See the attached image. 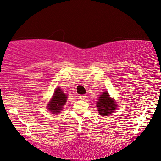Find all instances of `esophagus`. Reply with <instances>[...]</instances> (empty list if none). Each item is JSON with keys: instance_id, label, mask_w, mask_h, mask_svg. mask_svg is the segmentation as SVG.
<instances>
[{"instance_id": "obj_1", "label": "esophagus", "mask_w": 161, "mask_h": 161, "mask_svg": "<svg viewBox=\"0 0 161 161\" xmlns=\"http://www.w3.org/2000/svg\"><path fill=\"white\" fill-rule=\"evenodd\" d=\"M86 97V96L85 94L80 95V96H79V99H85Z\"/></svg>"}]
</instances>
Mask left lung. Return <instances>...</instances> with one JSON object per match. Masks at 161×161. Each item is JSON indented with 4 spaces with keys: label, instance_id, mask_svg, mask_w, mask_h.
Listing matches in <instances>:
<instances>
[{
    "label": "left lung",
    "instance_id": "8db88e82",
    "mask_svg": "<svg viewBox=\"0 0 161 161\" xmlns=\"http://www.w3.org/2000/svg\"><path fill=\"white\" fill-rule=\"evenodd\" d=\"M97 107L100 115L107 116L115 110L117 105L114 100L109 97L108 92H104L100 95Z\"/></svg>",
    "mask_w": 161,
    "mask_h": 161
}]
</instances>
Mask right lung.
Here are the masks:
<instances>
[{
	"mask_svg": "<svg viewBox=\"0 0 161 161\" xmlns=\"http://www.w3.org/2000/svg\"><path fill=\"white\" fill-rule=\"evenodd\" d=\"M67 96L63 93L62 89L57 88L55 90L52 101L48 104V109L52 112L53 114H57L60 113L63 106L66 103Z\"/></svg>",
	"mask_w": 161,
	"mask_h": 161,
	"instance_id": "add662e5",
	"label": "right lung"
}]
</instances>
